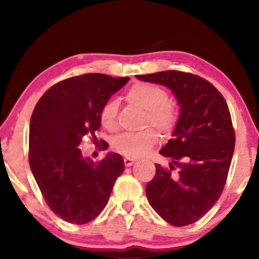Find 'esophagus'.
I'll list each match as a JSON object with an SVG mask.
<instances>
[{
  "label": "esophagus",
  "mask_w": 259,
  "mask_h": 259,
  "mask_svg": "<svg viewBox=\"0 0 259 259\" xmlns=\"http://www.w3.org/2000/svg\"><path fill=\"white\" fill-rule=\"evenodd\" d=\"M134 162H135V159L130 158V157H125V158H124V164H125L126 167H130V165H133Z\"/></svg>",
  "instance_id": "1"
}]
</instances>
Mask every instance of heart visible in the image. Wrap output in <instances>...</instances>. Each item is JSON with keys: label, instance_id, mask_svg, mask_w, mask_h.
<instances>
[{"label": "heart", "instance_id": "heart-1", "mask_svg": "<svg viewBox=\"0 0 259 259\" xmlns=\"http://www.w3.org/2000/svg\"><path fill=\"white\" fill-rule=\"evenodd\" d=\"M126 100L145 109L144 126H153L160 135L169 136L179 123V108L169 101L167 90L151 82L139 81L127 89ZM118 102L107 100L100 108L101 125L108 132H115L118 127ZM158 134L152 127L139 133H125L113 139L112 147L115 152L126 157H142L158 142Z\"/></svg>", "mask_w": 259, "mask_h": 259}]
</instances>
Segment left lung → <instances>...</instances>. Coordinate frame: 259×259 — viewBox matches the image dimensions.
I'll list each match as a JSON object with an SVG mask.
<instances>
[{"instance_id":"1","label":"left lung","mask_w":259,"mask_h":259,"mask_svg":"<svg viewBox=\"0 0 259 259\" xmlns=\"http://www.w3.org/2000/svg\"><path fill=\"white\" fill-rule=\"evenodd\" d=\"M136 76L168 86L180 105L174 138L159 151L171 163L156 164L146 195L165 222L185 227L214 206L227 184L235 148L229 107L214 85L195 74L164 70Z\"/></svg>"}]
</instances>
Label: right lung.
Listing matches in <instances>:
<instances>
[{
    "mask_svg": "<svg viewBox=\"0 0 259 259\" xmlns=\"http://www.w3.org/2000/svg\"><path fill=\"white\" fill-rule=\"evenodd\" d=\"M127 81L100 73L72 76L51 86L35 106L29 164L47 206L65 222L80 225L96 218L123 173L120 154L92 162L78 147L85 136L97 141L101 106ZM102 147H108L107 142Z\"/></svg>",
    "mask_w": 259,
    "mask_h": 259,
    "instance_id": "obj_1",
    "label": "right lung"
}]
</instances>
